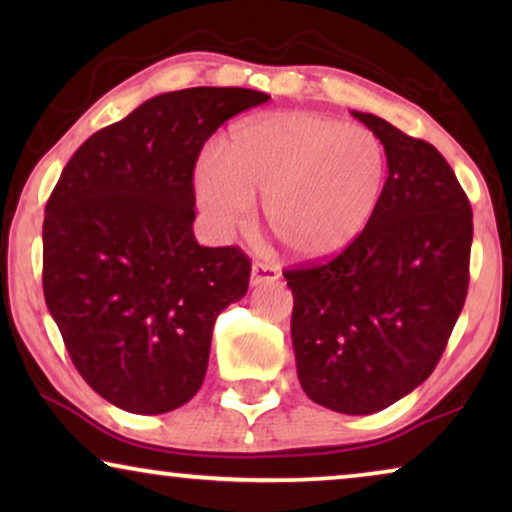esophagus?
Listing matches in <instances>:
<instances>
[{
  "label": "esophagus",
  "instance_id": "esophagus-1",
  "mask_svg": "<svg viewBox=\"0 0 512 512\" xmlns=\"http://www.w3.org/2000/svg\"><path fill=\"white\" fill-rule=\"evenodd\" d=\"M277 279H279V270L272 268V265L261 263V261H256L254 265H251V286L277 282Z\"/></svg>",
  "mask_w": 512,
  "mask_h": 512
}]
</instances>
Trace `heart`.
<instances>
[{
    "mask_svg": "<svg viewBox=\"0 0 512 512\" xmlns=\"http://www.w3.org/2000/svg\"><path fill=\"white\" fill-rule=\"evenodd\" d=\"M387 149L373 130L310 111L237 123L193 172L195 200L221 233L244 228L254 200L282 247L300 261L347 249L380 207Z\"/></svg>",
    "mask_w": 512,
    "mask_h": 512,
    "instance_id": "obj_1",
    "label": "heart"
}]
</instances>
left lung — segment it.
<instances>
[{"mask_svg": "<svg viewBox=\"0 0 512 512\" xmlns=\"http://www.w3.org/2000/svg\"><path fill=\"white\" fill-rule=\"evenodd\" d=\"M384 142L380 207L345 251L284 272L300 387L370 415L408 396L443 356L468 293L473 212L438 149L352 111Z\"/></svg>", "mask_w": 512, "mask_h": 512, "instance_id": "left-lung-1", "label": "left lung"}]
</instances>
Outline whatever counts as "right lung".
Returning <instances> with one entry per match:
<instances>
[{"mask_svg": "<svg viewBox=\"0 0 512 512\" xmlns=\"http://www.w3.org/2000/svg\"><path fill=\"white\" fill-rule=\"evenodd\" d=\"M268 100L207 86L151 97L88 137L46 202L48 312L116 408L163 415L205 380L214 321L247 293L251 261L195 240L193 170L228 118Z\"/></svg>", "mask_w": 512, "mask_h": 512, "instance_id": "add662e5", "label": "right lung"}]
</instances>
